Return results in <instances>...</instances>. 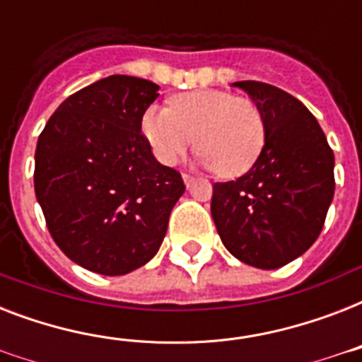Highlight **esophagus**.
<instances>
[{"label":"esophagus","mask_w":362,"mask_h":362,"mask_svg":"<svg viewBox=\"0 0 362 362\" xmlns=\"http://www.w3.org/2000/svg\"><path fill=\"white\" fill-rule=\"evenodd\" d=\"M182 178H184V184H186L187 187L193 186V184H195V180H197V178H195L193 175H189V173H182Z\"/></svg>","instance_id":"esophagus-1"}]
</instances>
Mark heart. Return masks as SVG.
Returning <instances> with one entry per match:
<instances>
[{
	"label": "heart",
	"mask_w": 362,
	"mask_h": 362,
	"mask_svg": "<svg viewBox=\"0 0 362 362\" xmlns=\"http://www.w3.org/2000/svg\"><path fill=\"white\" fill-rule=\"evenodd\" d=\"M141 131L163 165L178 163L195 142L201 163L226 178L244 175L257 161L267 136L259 105L221 90L182 93L169 109L148 107Z\"/></svg>",
	"instance_id": "b5f03b06"
}]
</instances>
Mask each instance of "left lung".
Here are the masks:
<instances>
[{"mask_svg": "<svg viewBox=\"0 0 362 362\" xmlns=\"http://www.w3.org/2000/svg\"><path fill=\"white\" fill-rule=\"evenodd\" d=\"M264 116V146L246 175L212 186V218L242 263L278 269L303 255L325 223L334 195V153L314 115L291 93L235 82Z\"/></svg>", "mask_w": 362, "mask_h": 362, "instance_id": "left-lung-1", "label": "left lung"}]
</instances>
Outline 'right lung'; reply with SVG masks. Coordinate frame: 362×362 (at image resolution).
I'll use <instances>...</instances> for the list:
<instances>
[{
	"label": "right lung",
	"mask_w": 362,
	"mask_h": 362,
	"mask_svg": "<svg viewBox=\"0 0 362 362\" xmlns=\"http://www.w3.org/2000/svg\"><path fill=\"white\" fill-rule=\"evenodd\" d=\"M158 90L136 76L101 78L65 99L37 141L33 182L48 231L71 261L98 274L148 263L186 192L141 131Z\"/></svg>",
	"instance_id": "obj_1"
}]
</instances>
